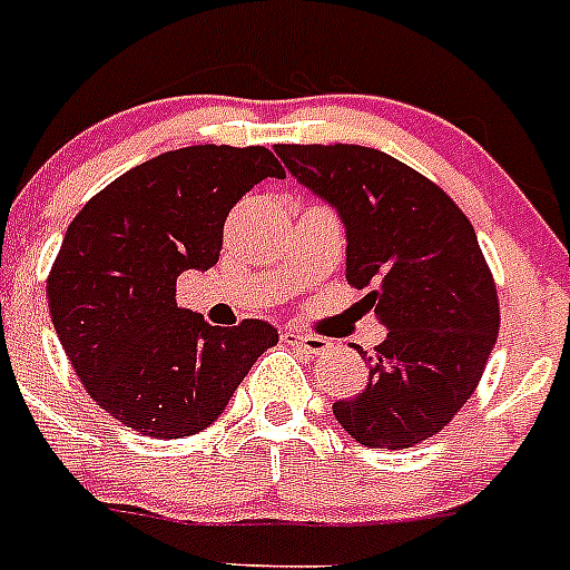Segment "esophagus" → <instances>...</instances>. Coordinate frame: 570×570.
Returning <instances> with one entry per match:
<instances>
[{
	"label": "esophagus",
	"mask_w": 570,
	"mask_h": 570,
	"mask_svg": "<svg viewBox=\"0 0 570 570\" xmlns=\"http://www.w3.org/2000/svg\"><path fill=\"white\" fill-rule=\"evenodd\" d=\"M282 342L291 344V347L305 350V353H311V356H322V353L331 347V342H327V338L311 336V333L294 331V327H285V331H282Z\"/></svg>",
	"instance_id": "esophagus-1"
}]
</instances>
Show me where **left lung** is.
<instances>
[{
	"label": "left lung",
	"mask_w": 570,
	"mask_h": 570,
	"mask_svg": "<svg viewBox=\"0 0 570 570\" xmlns=\"http://www.w3.org/2000/svg\"><path fill=\"white\" fill-rule=\"evenodd\" d=\"M285 169L347 232V282L387 327L367 387L333 415L370 449H410L458 415L500 331L492 271L472 223L430 177L356 144H276Z\"/></svg>",
	"instance_id": "8db88e82"
}]
</instances>
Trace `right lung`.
<instances>
[{
	"label": "right lung",
	"instance_id": "1",
	"mask_svg": "<svg viewBox=\"0 0 570 570\" xmlns=\"http://www.w3.org/2000/svg\"><path fill=\"white\" fill-rule=\"evenodd\" d=\"M285 169L265 146H186L124 171L65 234L47 305L72 370L101 410L149 438L223 415L276 327H214L177 307V276L208 271L239 197Z\"/></svg>",
	"mask_w": 570,
	"mask_h": 570
}]
</instances>
